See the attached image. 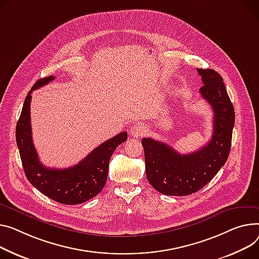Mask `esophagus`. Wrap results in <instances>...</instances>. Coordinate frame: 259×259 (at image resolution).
Wrapping results in <instances>:
<instances>
[{"mask_svg":"<svg viewBox=\"0 0 259 259\" xmlns=\"http://www.w3.org/2000/svg\"><path fill=\"white\" fill-rule=\"evenodd\" d=\"M131 135L134 137H141L145 131H146V127L143 124H135L134 126L131 127Z\"/></svg>","mask_w":259,"mask_h":259,"instance_id":"obj_1","label":"esophagus"}]
</instances>
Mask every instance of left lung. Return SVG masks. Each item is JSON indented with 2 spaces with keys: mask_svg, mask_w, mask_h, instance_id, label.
<instances>
[{
  "mask_svg": "<svg viewBox=\"0 0 259 259\" xmlns=\"http://www.w3.org/2000/svg\"><path fill=\"white\" fill-rule=\"evenodd\" d=\"M197 72L203 82L200 94L213 110V132L209 143L198 151L181 155L151 137L142 140L148 181L166 196H187L200 191L229 156L235 113L225 84L211 68H197Z\"/></svg>",
  "mask_w": 259,
  "mask_h": 259,
  "instance_id": "1",
  "label": "left lung"
}]
</instances>
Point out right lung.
<instances>
[{
  "instance_id": "add662e5",
  "label": "right lung",
  "mask_w": 259,
  "mask_h": 259,
  "mask_svg": "<svg viewBox=\"0 0 259 259\" xmlns=\"http://www.w3.org/2000/svg\"><path fill=\"white\" fill-rule=\"evenodd\" d=\"M54 79V76L39 79L28 93L16 124V144L28 181L52 200L61 204L76 205L100 194L107 181L111 155L117 146L127 140V132L118 133L101 144L74 166L61 169L45 166L38 159L32 141L31 93Z\"/></svg>"
}]
</instances>
